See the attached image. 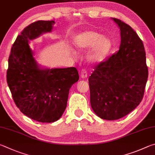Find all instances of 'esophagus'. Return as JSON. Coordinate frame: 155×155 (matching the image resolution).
<instances>
[{"label":"esophagus","mask_w":155,"mask_h":155,"mask_svg":"<svg viewBox=\"0 0 155 155\" xmlns=\"http://www.w3.org/2000/svg\"><path fill=\"white\" fill-rule=\"evenodd\" d=\"M80 76H81V78H87V76H88L87 71H86L84 69H83L82 71H81Z\"/></svg>","instance_id":"1"}]
</instances>
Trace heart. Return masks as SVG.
<instances>
[{
  "instance_id": "obj_1",
  "label": "heart",
  "mask_w": 155,
  "mask_h": 155,
  "mask_svg": "<svg viewBox=\"0 0 155 155\" xmlns=\"http://www.w3.org/2000/svg\"><path fill=\"white\" fill-rule=\"evenodd\" d=\"M74 45L80 51L91 48L88 53L87 59L93 63L104 61L112 48L110 39L102 37L101 34L94 31H87L78 35L74 39Z\"/></svg>"
}]
</instances>
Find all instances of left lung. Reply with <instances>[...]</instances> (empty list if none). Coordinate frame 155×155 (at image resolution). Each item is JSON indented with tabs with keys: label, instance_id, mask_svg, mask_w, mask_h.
Instances as JSON below:
<instances>
[{
	"label": "left lung",
	"instance_id": "8db88e82",
	"mask_svg": "<svg viewBox=\"0 0 155 155\" xmlns=\"http://www.w3.org/2000/svg\"><path fill=\"white\" fill-rule=\"evenodd\" d=\"M113 20L120 30L119 50L99 62L88 78L91 107L108 120L124 117L140 104L148 77L142 41L128 24Z\"/></svg>",
	"mask_w": 155,
	"mask_h": 155
}]
</instances>
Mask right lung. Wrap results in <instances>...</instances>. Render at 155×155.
Here are the masks:
<instances>
[{
	"label": "right lung",
	"mask_w": 155,
	"mask_h": 155,
	"mask_svg": "<svg viewBox=\"0 0 155 155\" xmlns=\"http://www.w3.org/2000/svg\"><path fill=\"white\" fill-rule=\"evenodd\" d=\"M55 21L39 20L24 28L16 38L8 60L7 82L13 101L24 115L41 123H53L67 107L69 89L79 80L75 67L40 69L28 45Z\"/></svg>",
	"instance_id": "1"
}]
</instances>
